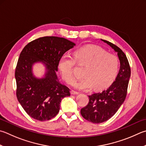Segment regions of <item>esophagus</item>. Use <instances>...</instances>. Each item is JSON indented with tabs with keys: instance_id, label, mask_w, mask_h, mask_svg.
Instances as JSON below:
<instances>
[{
	"instance_id": "esophagus-1",
	"label": "esophagus",
	"mask_w": 146,
	"mask_h": 146,
	"mask_svg": "<svg viewBox=\"0 0 146 146\" xmlns=\"http://www.w3.org/2000/svg\"><path fill=\"white\" fill-rule=\"evenodd\" d=\"M71 94H78L79 92L78 91H74V90H71Z\"/></svg>"
}]
</instances>
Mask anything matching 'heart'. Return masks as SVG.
Wrapping results in <instances>:
<instances>
[{"label":"heart","instance_id":"heart-1","mask_svg":"<svg viewBox=\"0 0 146 146\" xmlns=\"http://www.w3.org/2000/svg\"><path fill=\"white\" fill-rule=\"evenodd\" d=\"M75 62L86 66L82 73L84 77L73 83L76 89L80 90L91 89L92 86L96 89L105 88L113 80L119 69V61L115 55L108 54L98 46L81 48L75 52L74 59L63 55L59 60V70L68 84L74 80L73 70Z\"/></svg>","mask_w":146,"mask_h":146}]
</instances>
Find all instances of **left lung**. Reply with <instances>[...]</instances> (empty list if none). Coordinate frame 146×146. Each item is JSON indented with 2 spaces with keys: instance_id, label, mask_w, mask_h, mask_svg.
Instances as JSON below:
<instances>
[{
  "instance_id": "8db88e82",
  "label": "left lung",
  "mask_w": 146,
  "mask_h": 146,
  "mask_svg": "<svg viewBox=\"0 0 146 146\" xmlns=\"http://www.w3.org/2000/svg\"><path fill=\"white\" fill-rule=\"evenodd\" d=\"M117 52L120 60V70L115 80L107 89L89 96V102L80 110L85 119L92 123H102L110 119L117 112L126 98L131 69L124 53L110 42L103 40Z\"/></svg>"
}]
</instances>
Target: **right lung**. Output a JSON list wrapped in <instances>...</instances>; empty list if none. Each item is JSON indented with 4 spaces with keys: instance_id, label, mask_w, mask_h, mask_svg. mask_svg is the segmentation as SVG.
Instances as JSON below:
<instances>
[{
    "instance_id": "obj_1",
    "label": "right lung",
    "mask_w": 146,
    "mask_h": 146,
    "mask_svg": "<svg viewBox=\"0 0 146 146\" xmlns=\"http://www.w3.org/2000/svg\"><path fill=\"white\" fill-rule=\"evenodd\" d=\"M75 44L65 38L44 36L33 40L21 52L15 70L17 97L27 114L36 120L48 121L56 115L64 97L70 89L57 79L56 71L60 58ZM43 62L47 72L44 78L37 79L31 68Z\"/></svg>"
}]
</instances>
